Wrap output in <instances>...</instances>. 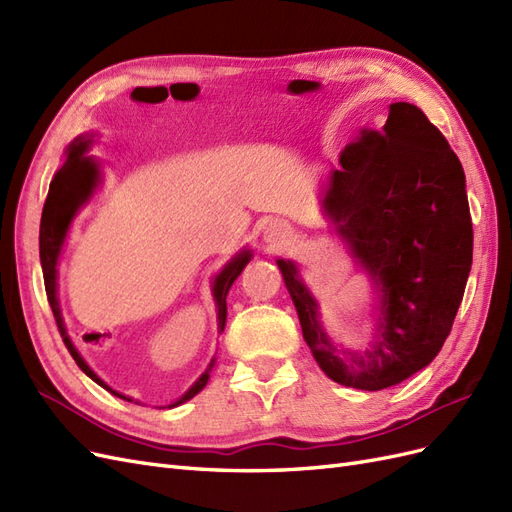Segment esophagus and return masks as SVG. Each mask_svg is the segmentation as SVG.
I'll return each instance as SVG.
<instances>
[{"instance_id":"34e87169","label":"esophagus","mask_w":512,"mask_h":512,"mask_svg":"<svg viewBox=\"0 0 512 512\" xmlns=\"http://www.w3.org/2000/svg\"><path fill=\"white\" fill-rule=\"evenodd\" d=\"M290 237H292V230H290V226H288L286 222L275 220V222H271V224L265 228V241L271 243L273 247L288 245Z\"/></svg>"}]
</instances>
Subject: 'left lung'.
Masks as SVG:
<instances>
[{
  "label": "left lung",
  "instance_id": "obj_1",
  "mask_svg": "<svg viewBox=\"0 0 512 512\" xmlns=\"http://www.w3.org/2000/svg\"><path fill=\"white\" fill-rule=\"evenodd\" d=\"M324 211L380 294L376 342L335 346L290 260H277L303 337L331 380L382 391L427 367L457 316L472 267L466 175L421 108L395 102L380 130H361L329 177Z\"/></svg>",
  "mask_w": 512,
  "mask_h": 512
}]
</instances>
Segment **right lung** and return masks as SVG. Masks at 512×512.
<instances>
[{
  "instance_id": "right-lung-1",
  "label": "right lung",
  "mask_w": 512,
  "mask_h": 512,
  "mask_svg": "<svg viewBox=\"0 0 512 512\" xmlns=\"http://www.w3.org/2000/svg\"><path fill=\"white\" fill-rule=\"evenodd\" d=\"M89 143H91V138L81 136V138H76V141L68 147V158H66L64 166H61L55 173V177L49 185V194H46V200H44L42 220H40V262H42L44 288H46V297H49V305L53 309V316H55V322L59 327V333H61V337H64V344H66L68 352L72 354V359L76 361V365H79L91 380L98 382L102 389H106L108 393L117 395L119 399L132 401L130 397L113 391L111 386L102 382L94 374V371H91V367L83 361V356L79 354V350L74 348V344L70 342V337L66 333L64 318H61V309H59V301H57V260H59L61 245H64V239L68 235V228H70V222L76 215V211H79V207L83 203H87L89 196L94 194L98 179H100L98 162L94 158L85 156V151L89 149ZM250 258H252V252L243 250L241 254H237L235 258L228 262V265L222 269V273L218 277H215L213 297H215V303H218L220 331H224V324H226V294H228L232 282L237 280L241 271L245 269L247 262H250ZM211 367H213V361L205 369V374L190 386V391L168 408H175V406L183 404V401L192 399L196 393L203 391L207 380H209Z\"/></svg>"
}]
</instances>
